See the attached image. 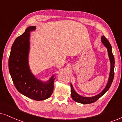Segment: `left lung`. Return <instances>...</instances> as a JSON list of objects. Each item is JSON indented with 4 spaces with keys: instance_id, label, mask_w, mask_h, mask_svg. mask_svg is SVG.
<instances>
[{
    "instance_id": "8db88e82",
    "label": "left lung",
    "mask_w": 122,
    "mask_h": 122,
    "mask_svg": "<svg viewBox=\"0 0 122 122\" xmlns=\"http://www.w3.org/2000/svg\"><path fill=\"white\" fill-rule=\"evenodd\" d=\"M102 39V43L104 45L105 47L107 48V51H108V56L110 60V70L109 73V79L108 82H107L106 86H105V88L102 90L101 92H100L99 94L98 95H95L94 97H82L81 95H79V94L75 92V90H74V87L72 84H70L71 86V95L72 97V99L74 100L75 102H77V103L84 104H90L94 102H96L97 100L99 99L100 97L103 96L105 92L109 90V89L110 88V86L112 85V82H113V79H114V57L113 56V53H112V46L110 44L109 41L105 38V36H103L101 37Z\"/></svg>"
}]
</instances>
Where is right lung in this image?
Masks as SVG:
<instances>
[{
  "label": "right lung",
  "instance_id": "right-lung-1",
  "mask_svg": "<svg viewBox=\"0 0 122 122\" xmlns=\"http://www.w3.org/2000/svg\"><path fill=\"white\" fill-rule=\"evenodd\" d=\"M36 26H30L18 37L13 44L9 57V70L13 82L19 92L32 99L43 100L51 97L56 77L52 75L47 81L39 80L30 71L28 56L30 50V32Z\"/></svg>",
  "mask_w": 122,
  "mask_h": 122
}]
</instances>
